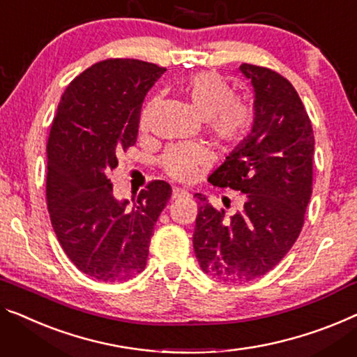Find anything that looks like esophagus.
<instances>
[{"mask_svg":"<svg viewBox=\"0 0 357 357\" xmlns=\"http://www.w3.org/2000/svg\"><path fill=\"white\" fill-rule=\"evenodd\" d=\"M190 194L185 189H174L173 190V200H178V199H185V197H189Z\"/></svg>","mask_w":357,"mask_h":357,"instance_id":"obj_1","label":"esophagus"}]
</instances>
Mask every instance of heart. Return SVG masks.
Masks as SVG:
<instances>
[{
	"label": "heart",
	"instance_id": "heart-1",
	"mask_svg": "<svg viewBox=\"0 0 357 357\" xmlns=\"http://www.w3.org/2000/svg\"><path fill=\"white\" fill-rule=\"evenodd\" d=\"M181 93L200 119H205L208 130L225 142H237L247 135L253 120L252 107L234 98L231 84L216 72H199L181 84ZM152 102L142 112L141 125L146 126ZM200 151L192 147H172L162 158L169 176L179 181L194 178Z\"/></svg>",
	"mask_w": 357,
	"mask_h": 357
}]
</instances>
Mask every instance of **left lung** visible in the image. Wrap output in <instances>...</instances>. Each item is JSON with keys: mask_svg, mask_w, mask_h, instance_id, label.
I'll return each instance as SVG.
<instances>
[{"mask_svg": "<svg viewBox=\"0 0 357 357\" xmlns=\"http://www.w3.org/2000/svg\"><path fill=\"white\" fill-rule=\"evenodd\" d=\"M253 88V123L208 178L241 190L242 208L226 216L197 194L192 236L202 271L221 282L261 278L294 247L312 194L314 135L300 96L269 68L238 67Z\"/></svg>", "mask_w": 357, "mask_h": 357, "instance_id": "8db88e82", "label": "left lung"}]
</instances>
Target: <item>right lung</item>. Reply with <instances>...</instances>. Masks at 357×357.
<instances>
[{
	"label": "right lung",
	"mask_w": 357,
	"mask_h": 357,
	"mask_svg": "<svg viewBox=\"0 0 357 357\" xmlns=\"http://www.w3.org/2000/svg\"><path fill=\"white\" fill-rule=\"evenodd\" d=\"M163 67L136 59L94 63L63 91L47 139L46 200L57 241L70 261L100 282L142 273L153 226L172 197L165 181L132 204L116 200L109 172L135 146L144 98Z\"/></svg>",
	"instance_id": "obj_1"
}]
</instances>
